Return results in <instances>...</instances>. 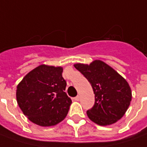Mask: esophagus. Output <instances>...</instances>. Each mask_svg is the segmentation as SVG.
<instances>
[{
	"instance_id": "obj_1",
	"label": "esophagus",
	"mask_w": 147,
	"mask_h": 147,
	"mask_svg": "<svg viewBox=\"0 0 147 147\" xmlns=\"http://www.w3.org/2000/svg\"><path fill=\"white\" fill-rule=\"evenodd\" d=\"M74 99L76 100V101H80V95H77L76 97H75Z\"/></svg>"
}]
</instances>
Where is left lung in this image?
Masks as SVG:
<instances>
[{"mask_svg":"<svg viewBox=\"0 0 147 147\" xmlns=\"http://www.w3.org/2000/svg\"><path fill=\"white\" fill-rule=\"evenodd\" d=\"M74 66L89 81L95 94L94 106L87 111L88 118L107 126L123 116L131 101V88L126 80L100 60Z\"/></svg>","mask_w":147,"mask_h":147,"instance_id":"obj_1","label":"left lung"}]
</instances>
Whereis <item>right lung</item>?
I'll list each match as a JSON object with an SVG mask.
<instances>
[{
  "instance_id": "add662e5",
  "label": "right lung",
  "mask_w": 147,
  "mask_h": 147,
  "mask_svg": "<svg viewBox=\"0 0 147 147\" xmlns=\"http://www.w3.org/2000/svg\"><path fill=\"white\" fill-rule=\"evenodd\" d=\"M60 67L40 65L28 73L17 86L16 99L24 115L42 127L54 126L66 117L71 99Z\"/></svg>"
}]
</instances>
